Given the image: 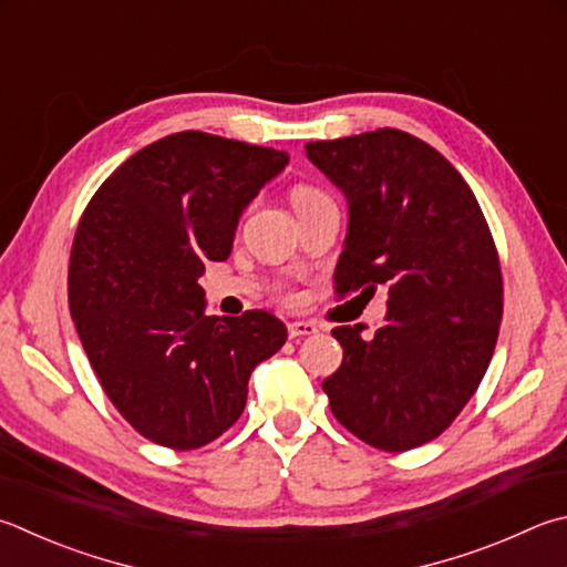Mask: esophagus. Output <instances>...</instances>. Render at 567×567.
Segmentation results:
<instances>
[{
	"label": "esophagus",
	"instance_id": "34e87169",
	"mask_svg": "<svg viewBox=\"0 0 567 567\" xmlns=\"http://www.w3.org/2000/svg\"><path fill=\"white\" fill-rule=\"evenodd\" d=\"M315 332H317L315 322H305V319H297V322H287V334H290V339L307 337V334H315Z\"/></svg>",
	"mask_w": 567,
	"mask_h": 567
}]
</instances>
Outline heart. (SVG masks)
Here are the masks:
<instances>
[{"label":"heart","mask_w":567,"mask_h":567,"mask_svg":"<svg viewBox=\"0 0 567 567\" xmlns=\"http://www.w3.org/2000/svg\"><path fill=\"white\" fill-rule=\"evenodd\" d=\"M317 195H322L317 188H312V185H297V188L292 190V203H305V200H312L317 198Z\"/></svg>","instance_id":"1"}]
</instances>
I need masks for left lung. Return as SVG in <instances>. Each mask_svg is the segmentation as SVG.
<instances>
[{
	"label": "left lung",
	"instance_id": "left-lung-1",
	"mask_svg": "<svg viewBox=\"0 0 567 567\" xmlns=\"http://www.w3.org/2000/svg\"><path fill=\"white\" fill-rule=\"evenodd\" d=\"M344 193L339 297L386 287V322L334 327L342 367L322 382L339 424L364 444L409 451L436 439L476 394L496 349V243L461 173L411 133L377 128L305 146Z\"/></svg>",
	"mask_w": 567,
	"mask_h": 567
}]
</instances>
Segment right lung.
Here are the masks:
<instances>
[{"label":"right lung","mask_w":567,"mask_h":567,"mask_svg":"<svg viewBox=\"0 0 567 567\" xmlns=\"http://www.w3.org/2000/svg\"><path fill=\"white\" fill-rule=\"evenodd\" d=\"M290 156L203 131L121 163L81 215L69 310L111 404L153 444L190 451L240 419L252 369L285 344L275 315H205V262Z\"/></svg>","instance_id":"obj_1"}]
</instances>
